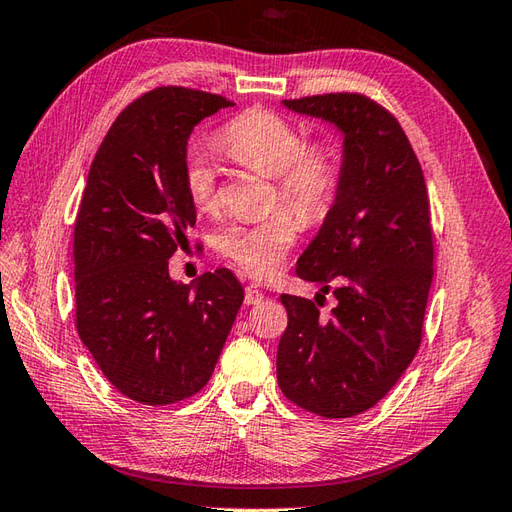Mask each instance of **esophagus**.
I'll return each instance as SVG.
<instances>
[{
  "mask_svg": "<svg viewBox=\"0 0 512 512\" xmlns=\"http://www.w3.org/2000/svg\"><path fill=\"white\" fill-rule=\"evenodd\" d=\"M265 300V293L260 291L256 285H247L245 287V304L252 306V304H260Z\"/></svg>",
  "mask_w": 512,
  "mask_h": 512,
  "instance_id": "34e87169",
  "label": "esophagus"
}]
</instances>
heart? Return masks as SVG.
<instances>
[{
  "label": "heart",
  "mask_w": 512,
  "mask_h": 512,
  "mask_svg": "<svg viewBox=\"0 0 512 512\" xmlns=\"http://www.w3.org/2000/svg\"><path fill=\"white\" fill-rule=\"evenodd\" d=\"M217 144L234 164L274 177V206L282 203L304 223L322 221L331 210L339 186L335 149L322 138L304 140L280 113L247 109L217 133ZM184 181L192 206L201 212L219 210V173L208 160L192 157ZM292 212L280 210L260 223L227 227L217 238L219 254L249 276H274L298 238L300 220Z\"/></svg>",
  "instance_id": "b5f03b06"
}]
</instances>
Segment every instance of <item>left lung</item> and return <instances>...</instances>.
I'll return each mask as SVG.
<instances>
[{
	"label": "left lung",
	"instance_id": "left-lung-1",
	"mask_svg": "<svg viewBox=\"0 0 512 512\" xmlns=\"http://www.w3.org/2000/svg\"><path fill=\"white\" fill-rule=\"evenodd\" d=\"M344 133L337 197L295 274L322 287L313 300L282 293L289 324L278 344V385L302 410L350 418L377 405L423 339L434 278V230L418 157L377 100L337 92L285 100ZM326 292L338 304L319 315Z\"/></svg>",
	"mask_w": 512,
	"mask_h": 512
}]
</instances>
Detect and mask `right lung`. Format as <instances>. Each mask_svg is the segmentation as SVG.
I'll use <instances>...</instances> for the list:
<instances>
[{
  "mask_svg": "<svg viewBox=\"0 0 512 512\" xmlns=\"http://www.w3.org/2000/svg\"><path fill=\"white\" fill-rule=\"evenodd\" d=\"M234 102L155 87L111 124L74 223L76 331L109 383L142 405H170L212 377L243 287L230 269L195 285L168 276L197 212L186 192L195 124Z\"/></svg>",
  "mask_w": 512,
  "mask_h": 512,
  "instance_id": "add662e5",
  "label": "right lung"
}]
</instances>
